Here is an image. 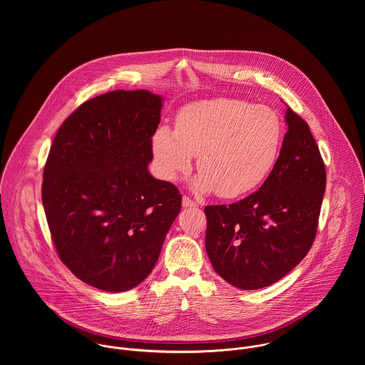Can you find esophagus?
<instances>
[{
	"mask_svg": "<svg viewBox=\"0 0 365 365\" xmlns=\"http://www.w3.org/2000/svg\"><path fill=\"white\" fill-rule=\"evenodd\" d=\"M182 207L184 208H197L198 204L195 201H192L190 197H182Z\"/></svg>",
	"mask_w": 365,
	"mask_h": 365,
	"instance_id": "34e87169",
	"label": "esophagus"
}]
</instances>
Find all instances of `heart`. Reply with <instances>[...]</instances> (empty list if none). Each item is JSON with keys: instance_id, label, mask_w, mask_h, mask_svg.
I'll list each match as a JSON object with an SVG mask.
<instances>
[{"instance_id": "heart-1", "label": "heart", "mask_w": 365, "mask_h": 365, "mask_svg": "<svg viewBox=\"0 0 365 365\" xmlns=\"http://www.w3.org/2000/svg\"><path fill=\"white\" fill-rule=\"evenodd\" d=\"M282 140L284 125L274 109L215 98L184 106L175 130L158 126L152 153L156 173L165 181L188 174L197 156L195 190L230 200L255 191L267 180Z\"/></svg>"}]
</instances>
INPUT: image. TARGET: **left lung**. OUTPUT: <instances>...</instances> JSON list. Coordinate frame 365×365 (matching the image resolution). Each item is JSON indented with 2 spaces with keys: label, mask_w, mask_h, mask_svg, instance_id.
I'll return each instance as SVG.
<instances>
[{
  "label": "left lung",
  "mask_w": 365,
  "mask_h": 365,
  "mask_svg": "<svg viewBox=\"0 0 365 365\" xmlns=\"http://www.w3.org/2000/svg\"><path fill=\"white\" fill-rule=\"evenodd\" d=\"M277 164L260 190L226 205L205 207V246L213 269L240 289L268 287L312 247L326 170L308 123L289 106Z\"/></svg>",
  "instance_id": "left-lung-1"
}]
</instances>
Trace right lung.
Segmentation results:
<instances>
[{
  "label": "right lung",
  "instance_id": "add662e5",
  "mask_svg": "<svg viewBox=\"0 0 365 365\" xmlns=\"http://www.w3.org/2000/svg\"><path fill=\"white\" fill-rule=\"evenodd\" d=\"M161 101L148 90L86 101L61 123L45 164L42 202L57 255L106 292L152 272L181 209L178 188L148 170Z\"/></svg>",
  "mask_w": 365,
  "mask_h": 365
}]
</instances>
